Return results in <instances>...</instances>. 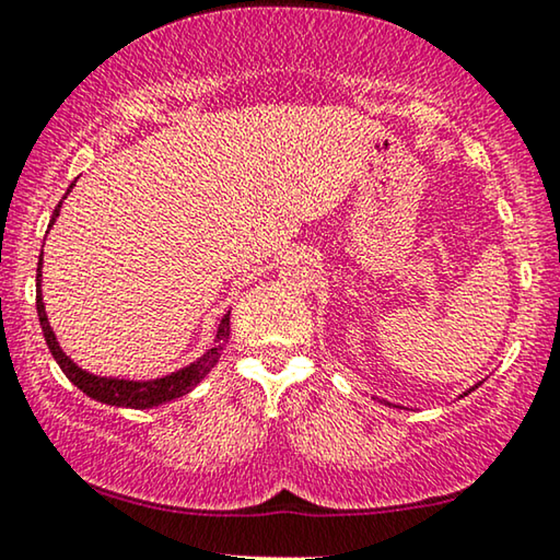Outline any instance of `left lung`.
<instances>
[{"instance_id":"1","label":"left lung","mask_w":560,"mask_h":560,"mask_svg":"<svg viewBox=\"0 0 560 560\" xmlns=\"http://www.w3.org/2000/svg\"><path fill=\"white\" fill-rule=\"evenodd\" d=\"M470 392H472V389H470ZM465 395H467V392H465Z\"/></svg>"}]
</instances>
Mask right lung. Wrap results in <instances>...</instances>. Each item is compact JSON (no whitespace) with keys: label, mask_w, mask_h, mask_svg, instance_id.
<instances>
[{"label":"right lung","mask_w":560,"mask_h":560,"mask_svg":"<svg viewBox=\"0 0 560 560\" xmlns=\"http://www.w3.org/2000/svg\"><path fill=\"white\" fill-rule=\"evenodd\" d=\"M72 186H74V183H72ZM70 188H67V194H70ZM67 194H65V198H67ZM60 206H62V200L55 208L52 221H49V229H52L55 219H57V215H60ZM39 283H42V254H39V264H37V316H39L42 334H45V341H47L49 352H52L55 362L60 364V370L67 374V380H70L78 389L85 392L88 397H93V399H97V402H103V405L132 407V410H148V407H158V405L173 402V399L188 395V392L194 389L198 382L203 380L206 374L213 370V364L219 362V357L223 352V347H226L229 334H231V312H226V314H223L221 324H219V334H215V345L208 349L203 357H198L194 364L183 366V370L168 374V377L148 380V382L97 377V374H90L85 370H80V366L74 364L70 357L62 352L60 345H57L55 331H52V327H49V322H47L45 302H42Z\"/></svg>","instance_id":"obj_1"}]
</instances>
